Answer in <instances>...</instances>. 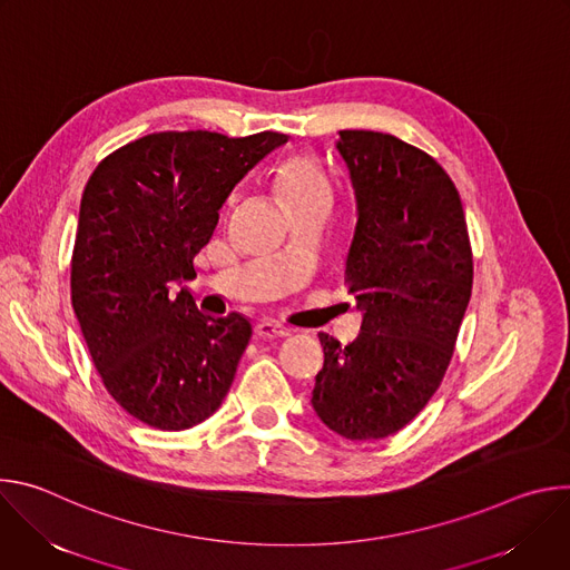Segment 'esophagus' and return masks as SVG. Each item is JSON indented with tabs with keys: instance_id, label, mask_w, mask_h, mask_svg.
<instances>
[{
	"instance_id": "obj_1",
	"label": "esophagus",
	"mask_w": 570,
	"mask_h": 570,
	"mask_svg": "<svg viewBox=\"0 0 570 570\" xmlns=\"http://www.w3.org/2000/svg\"><path fill=\"white\" fill-rule=\"evenodd\" d=\"M255 332L262 338H286V336H291V330H286V327H282V324L271 322V320H262L255 327Z\"/></svg>"
}]
</instances>
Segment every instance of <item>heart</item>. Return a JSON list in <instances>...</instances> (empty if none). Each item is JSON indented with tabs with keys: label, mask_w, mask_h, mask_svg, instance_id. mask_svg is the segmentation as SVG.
Returning a JSON list of instances; mask_svg holds the SVG:
<instances>
[{
	"label": "heart",
	"mask_w": 570,
	"mask_h": 570,
	"mask_svg": "<svg viewBox=\"0 0 570 570\" xmlns=\"http://www.w3.org/2000/svg\"><path fill=\"white\" fill-rule=\"evenodd\" d=\"M275 187L288 209L332 198L330 180L311 155L297 153L284 157L275 167Z\"/></svg>",
	"instance_id": "heart-1"
}]
</instances>
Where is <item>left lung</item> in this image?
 <instances>
[{
	"instance_id": "left-lung-1",
	"label": "left lung",
	"mask_w": 570,
	"mask_h": 570,
	"mask_svg": "<svg viewBox=\"0 0 570 570\" xmlns=\"http://www.w3.org/2000/svg\"><path fill=\"white\" fill-rule=\"evenodd\" d=\"M336 148L356 194L345 279L363 324L345 347L320 334L311 403L334 433L383 440L444 379L471 297V243L460 194L429 153L374 130H341Z\"/></svg>"
}]
</instances>
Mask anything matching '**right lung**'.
<instances>
[{
  "label": "right lung",
  "mask_w": 570,
  "mask_h": 570,
  "mask_svg": "<svg viewBox=\"0 0 570 570\" xmlns=\"http://www.w3.org/2000/svg\"><path fill=\"white\" fill-rule=\"evenodd\" d=\"M286 135L167 130L135 139L90 176L71 255V306L106 390L135 420L185 431L216 413L253 336L209 317L176 284L196 275L234 185Z\"/></svg>",
  "instance_id": "add662e5"
}]
</instances>
